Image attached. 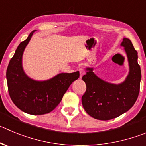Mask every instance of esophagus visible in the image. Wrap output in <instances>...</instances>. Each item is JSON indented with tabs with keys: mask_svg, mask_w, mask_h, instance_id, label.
<instances>
[{
	"mask_svg": "<svg viewBox=\"0 0 146 146\" xmlns=\"http://www.w3.org/2000/svg\"><path fill=\"white\" fill-rule=\"evenodd\" d=\"M79 72H80V78H82V76L85 74V70H84L83 68H80Z\"/></svg>",
	"mask_w": 146,
	"mask_h": 146,
	"instance_id": "obj_1",
	"label": "esophagus"
}]
</instances>
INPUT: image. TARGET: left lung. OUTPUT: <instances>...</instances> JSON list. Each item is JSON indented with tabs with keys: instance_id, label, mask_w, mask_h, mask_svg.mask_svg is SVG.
<instances>
[{
	"instance_id": "left-lung-1",
	"label": "left lung",
	"mask_w": 146,
	"mask_h": 146,
	"mask_svg": "<svg viewBox=\"0 0 146 146\" xmlns=\"http://www.w3.org/2000/svg\"><path fill=\"white\" fill-rule=\"evenodd\" d=\"M121 46L126 52L130 69L123 82L115 84L101 79L93 72V68H86V74L82 77L86 85L81 99L83 107L94 119L109 120L120 116L134 105L138 96L141 70L137 52L127 38H124Z\"/></svg>"
}]
</instances>
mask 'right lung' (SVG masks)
Returning <instances> with one entry per match:
<instances>
[{"label":"right lung","mask_w":146,"mask_h":146,"mask_svg":"<svg viewBox=\"0 0 146 146\" xmlns=\"http://www.w3.org/2000/svg\"><path fill=\"white\" fill-rule=\"evenodd\" d=\"M35 30L18 46L6 70L10 97L18 108L33 115L47 114L59 104L68 88L79 77V72L61 73L46 81L29 77L22 66L23 53Z\"/></svg>","instance_id":"add662e5"}]
</instances>
